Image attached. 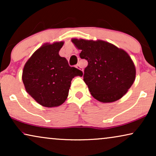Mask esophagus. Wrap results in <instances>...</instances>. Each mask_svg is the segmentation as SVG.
Instances as JSON below:
<instances>
[{
  "label": "esophagus",
  "mask_w": 156,
  "mask_h": 156,
  "mask_svg": "<svg viewBox=\"0 0 156 156\" xmlns=\"http://www.w3.org/2000/svg\"><path fill=\"white\" fill-rule=\"evenodd\" d=\"M76 67L78 69H80V70H82V71H83V69H82V67H81V65H80V64H77V65H76Z\"/></svg>",
  "instance_id": "1"
}]
</instances>
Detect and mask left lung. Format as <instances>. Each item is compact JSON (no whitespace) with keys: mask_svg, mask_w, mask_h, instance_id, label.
I'll return each instance as SVG.
<instances>
[{"mask_svg":"<svg viewBox=\"0 0 156 156\" xmlns=\"http://www.w3.org/2000/svg\"><path fill=\"white\" fill-rule=\"evenodd\" d=\"M81 50L80 56L87 59L84 81L92 97L103 103L116 101L133 84L136 67L129 54L103 40L72 39Z\"/></svg>","mask_w":156,"mask_h":156,"instance_id":"left-lung-1","label":"left lung"}]
</instances>
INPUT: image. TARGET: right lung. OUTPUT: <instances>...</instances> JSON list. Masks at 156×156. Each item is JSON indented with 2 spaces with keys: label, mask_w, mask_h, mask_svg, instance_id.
I'll list each match as a JSON object with an SVG mask.
<instances>
[{
  "label": "right lung",
  "mask_w": 156,
  "mask_h": 156,
  "mask_svg": "<svg viewBox=\"0 0 156 156\" xmlns=\"http://www.w3.org/2000/svg\"><path fill=\"white\" fill-rule=\"evenodd\" d=\"M64 42L46 43L37 49L25 63L22 80L25 90L38 104L56 107L68 97L74 76L83 75L81 70L70 67L59 52Z\"/></svg>",
  "instance_id": "1"
}]
</instances>
